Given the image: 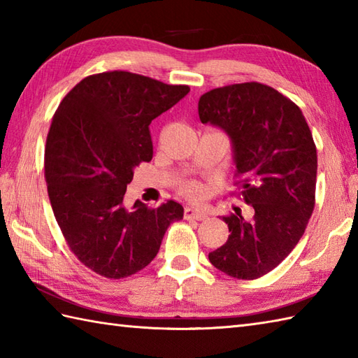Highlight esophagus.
Returning a JSON list of instances; mask_svg holds the SVG:
<instances>
[{"instance_id":"esophagus-1","label":"esophagus","mask_w":358,"mask_h":358,"mask_svg":"<svg viewBox=\"0 0 358 358\" xmlns=\"http://www.w3.org/2000/svg\"><path fill=\"white\" fill-rule=\"evenodd\" d=\"M185 218L186 220H196V222H201V220H206L208 215L203 214V212L196 210L194 208H186L185 209Z\"/></svg>"}]
</instances>
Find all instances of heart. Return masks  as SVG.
Here are the masks:
<instances>
[{
    "instance_id": "b5f03b06",
    "label": "heart",
    "mask_w": 358,
    "mask_h": 358,
    "mask_svg": "<svg viewBox=\"0 0 358 358\" xmlns=\"http://www.w3.org/2000/svg\"><path fill=\"white\" fill-rule=\"evenodd\" d=\"M180 191L185 196H187L189 200H199L204 194V187L203 185L199 183V181L187 180L180 185Z\"/></svg>"
}]
</instances>
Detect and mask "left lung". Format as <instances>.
<instances>
[{
	"mask_svg": "<svg viewBox=\"0 0 358 358\" xmlns=\"http://www.w3.org/2000/svg\"><path fill=\"white\" fill-rule=\"evenodd\" d=\"M199 115L231 138L241 194L254 208L250 220L223 217L231 234L209 262L231 277L258 278L291 254L313 215V134L299 106L262 83L212 89L200 96Z\"/></svg>",
	"mask_w": 358,
	"mask_h": 358,
	"instance_id": "left-lung-1",
	"label": "left lung"
}]
</instances>
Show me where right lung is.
Masks as SVG:
<instances>
[{"label": "right lung", "instance_id": "right-lung-1", "mask_svg": "<svg viewBox=\"0 0 358 358\" xmlns=\"http://www.w3.org/2000/svg\"><path fill=\"white\" fill-rule=\"evenodd\" d=\"M124 71L81 80L52 118L44 175L53 215L67 245L89 269L124 278L154 260L183 206L124 204L135 167L154 155L149 124L189 94Z\"/></svg>", "mask_w": 358, "mask_h": 358}]
</instances>
